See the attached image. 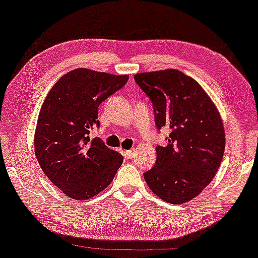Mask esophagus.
Returning <instances> with one entry per match:
<instances>
[{
    "label": "esophagus",
    "instance_id": "34e87169",
    "mask_svg": "<svg viewBox=\"0 0 258 258\" xmlns=\"http://www.w3.org/2000/svg\"><path fill=\"white\" fill-rule=\"evenodd\" d=\"M134 154H135V150H129L124 152V155L126 159H132L134 157Z\"/></svg>",
    "mask_w": 258,
    "mask_h": 258
}]
</instances>
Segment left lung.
Instances as JSON below:
<instances>
[{
	"label": "left lung",
	"instance_id": "obj_1",
	"mask_svg": "<svg viewBox=\"0 0 258 258\" xmlns=\"http://www.w3.org/2000/svg\"><path fill=\"white\" fill-rule=\"evenodd\" d=\"M153 105L157 128L169 130L158 145L154 167L144 172L152 192L172 205L183 204L213 180L225 149L224 126L209 96L180 71L164 70L134 77Z\"/></svg>",
	"mask_w": 258,
	"mask_h": 258
}]
</instances>
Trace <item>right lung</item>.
<instances>
[{
  "label": "right lung",
  "mask_w": 258,
  "mask_h": 258,
  "mask_svg": "<svg viewBox=\"0 0 258 258\" xmlns=\"http://www.w3.org/2000/svg\"><path fill=\"white\" fill-rule=\"evenodd\" d=\"M128 75L77 69L49 91L37 119L35 155L46 177L67 197L87 200L107 187L123 157L100 138L98 107L128 82Z\"/></svg>",
  "instance_id": "obj_1"
}]
</instances>
